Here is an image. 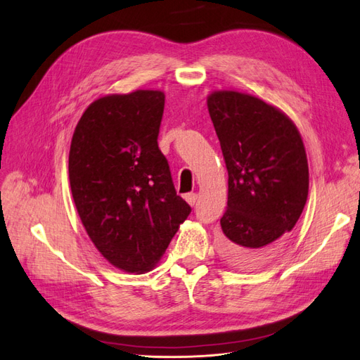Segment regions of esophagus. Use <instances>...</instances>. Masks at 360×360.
I'll return each instance as SVG.
<instances>
[{"mask_svg": "<svg viewBox=\"0 0 360 360\" xmlns=\"http://www.w3.org/2000/svg\"><path fill=\"white\" fill-rule=\"evenodd\" d=\"M197 198H198L197 193H188L186 197H184V200L188 201L189 205H195V202H197Z\"/></svg>", "mask_w": 360, "mask_h": 360, "instance_id": "1", "label": "esophagus"}]
</instances>
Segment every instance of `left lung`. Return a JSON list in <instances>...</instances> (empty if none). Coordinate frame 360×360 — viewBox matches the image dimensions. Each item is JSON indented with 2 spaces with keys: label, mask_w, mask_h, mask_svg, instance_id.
I'll return each instance as SVG.
<instances>
[{
  "label": "left lung",
  "mask_w": 360,
  "mask_h": 360,
  "mask_svg": "<svg viewBox=\"0 0 360 360\" xmlns=\"http://www.w3.org/2000/svg\"><path fill=\"white\" fill-rule=\"evenodd\" d=\"M207 108L228 169L219 250L255 269L279 252L307 204V151L292 120L252 94L217 90Z\"/></svg>",
  "instance_id": "8db88e82"
}]
</instances>
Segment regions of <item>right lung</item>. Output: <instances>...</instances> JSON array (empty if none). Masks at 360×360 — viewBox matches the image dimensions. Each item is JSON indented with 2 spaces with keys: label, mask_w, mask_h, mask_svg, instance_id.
<instances>
[{
  "label": "right lung",
  "mask_w": 360,
  "mask_h": 360,
  "mask_svg": "<svg viewBox=\"0 0 360 360\" xmlns=\"http://www.w3.org/2000/svg\"><path fill=\"white\" fill-rule=\"evenodd\" d=\"M163 106L159 90L108 94L86 108L72 136L76 210L97 250L127 274L153 269L192 210L158 146Z\"/></svg>",
  "instance_id": "add662e5"
}]
</instances>
